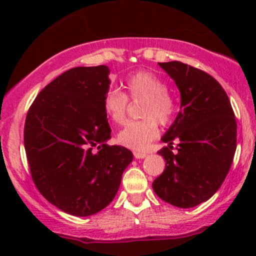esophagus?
Returning <instances> with one entry per match:
<instances>
[{
	"instance_id": "34e87169",
	"label": "esophagus",
	"mask_w": 256,
	"mask_h": 256,
	"mask_svg": "<svg viewBox=\"0 0 256 256\" xmlns=\"http://www.w3.org/2000/svg\"><path fill=\"white\" fill-rule=\"evenodd\" d=\"M134 155L136 158H144L148 156V154H146V152H136Z\"/></svg>"
}]
</instances>
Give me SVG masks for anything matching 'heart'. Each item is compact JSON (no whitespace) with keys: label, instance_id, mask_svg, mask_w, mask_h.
<instances>
[{"label":"heart","instance_id":"obj_1","mask_svg":"<svg viewBox=\"0 0 256 256\" xmlns=\"http://www.w3.org/2000/svg\"><path fill=\"white\" fill-rule=\"evenodd\" d=\"M125 89L132 98H146L143 116L144 120L130 122L119 131L118 142L126 148L143 150L158 136V128L154 118L165 124L171 119L174 104L167 94L165 82L154 73L137 72L126 78ZM104 110L116 124L124 122L128 110V98L122 91L112 89L104 98Z\"/></svg>","mask_w":256,"mask_h":256}]
</instances>
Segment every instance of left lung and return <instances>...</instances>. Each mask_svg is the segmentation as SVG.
I'll use <instances>...</instances> for the list:
<instances>
[{
    "label": "left lung",
    "instance_id": "obj_1",
    "mask_svg": "<svg viewBox=\"0 0 256 256\" xmlns=\"http://www.w3.org/2000/svg\"><path fill=\"white\" fill-rule=\"evenodd\" d=\"M180 94V110L161 140L165 171L152 182L161 200L192 208L210 200L228 176L237 142L230 100L212 76L179 61L158 62ZM177 140L178 152H172Z\"/></svg>",
    "mask_w": 256,
    "mask_h": 256
}]
</instances>
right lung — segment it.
<instances>
[{"label":"right lung","mask_w":256,"mask_h":256,"mask_svg":"<svg viewBox=\"0 0 256 256\" xmlns=\"http://www.w3.org/2000/svg\"><path fill=\"white\" fill-rule=\"evenodd\" d=\"M110 73L104 64L68 70L38 94L26 116L32 179L44 198L71 216H92L107 207L134 158L125 146L106 143Z\"/></svg>","instance_id":"add662e5"}]
</instances>
